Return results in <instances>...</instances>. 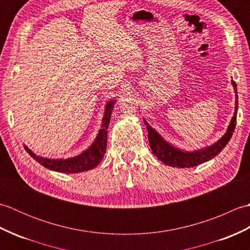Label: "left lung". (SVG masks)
Instances as JSON below:
<instances>
[{
    "label": "left lung",
    "mask_w": 250,
    "mask_h": 250,
    "mask_svg": "<svg viewBox=\"0 0 250 250\" xmlns=\"http://www.w3.org/2000/svg\"><path fill=\"white\" fill-rule=\"evenodd\" d=\"M233 89H234L235 92V110L234 115H233L232 119L229 124V126L226 131L224 136L221 137L220 140L217 141L215 144L207 146L204 148H201V149L194 150V151H185L179 149V148L173 146L167 142L163 137L158 133V132L152 129L149 125V124L144 119V122L146 125V128L148 131V140H149L150 148L159 160L167 164L168 167H193L199 166V164L204 163L206 161L210 160L214 157H216L218 153L224 149L226 145L229 143L230 139L232 137L233 132L235 129L236 125V115H237V92H236V83L232 82Z\"/></svg>",
    "instance_id": "left-lung-1"
}]
</instances>
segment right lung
<instances>
[{
    "label": "right lung",
    "instance_id": "right-lung-1",
    "mask_svg": "<svg viewBox=\"0 0 250 250\" xmlns=\"http://www.w3.org/2000/svg\"><path fill=\"white\" fill-rule=\"evenodd\" d=\"M116 101L110 100L105 106V111L102 119V125L99 133L95 137L94 142L88 149L79 153L78 156L67 159H49L36 156L35 153L29 149L28 147L23 145L25 151L39 162L42 166L55 172L66 173V174H75L82 173L84 171H89L97 167L100 162L102 161L106 152V146H107V129L111 117V111L114 109V104Z\"/></svg>",
    "mask_w": 250,
    "mask_h": 250
}]
</instances>
